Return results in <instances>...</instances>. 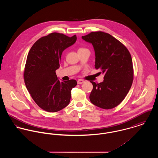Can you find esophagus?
Returning a JSON list of instances; mask_svg holds the SVG:
<instances>
[{
  "instance_id": "1",
  "label": "esophagus",
  "mask_w": 158,
  "mask_h": 158,
  "mask_svg": "<svg viewBox=\"0 0 158 158\" xmlns=\"http://www.w3.org/2000/svg\"><path fill=\"white\" fill-rule=\"evenodd\" d=\"M84 82H85V81H84L83 80H81V79H79V80L77 81V83L79 84V85L83 84Z\"/></svg>"
}]
</instances>
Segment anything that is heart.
<instances>
[{"instance_id": "obj_1", "label": "heart", "mask_w": 158, "mask_h": 158, "mask_svg": "<svg viewBox=\"0 0 158 158\" xmlns=\"http://www.w3.org/2000/svg\"><path fill=\"white\" fill-rule=\"evenodd\" d=\"M86 49H87V48H84V47H80V48H78V51H81V50H86Z\"/></svg>"}]
</instances>
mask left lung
<instances>
[{"label":"left lung","mask_w":158,"mask_h":158,"mask_svg":"<svg viewBox=\"0 0 158 158\" xmlns=\"http://www.w3.org/2000/svg\"><path fill=\"white\" fill-rule=\"evenodd\" d=\"M82 39L93 45L95 68L105 75L102 83L90 81L93 85L90 102L102 109L114 108L123 100L133 83L134 71L131 54L121 42L105 32L92 31L83 36Z\"/></svg>","instance_id":"left-lung-1"}]
</instances>
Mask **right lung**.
<instances>
[{"mask_svg":"<svg viewBox=\"0 0 158 158\" xmlns=\"http://www.w3.org/2000/svg\"><path fill=\"white\" fill-rule=\"evenodd\" d=\"M76 40V35L69 37L52 33L36 41L28 53L24 82L35 102L45 111H59L70 102L71 90L77 86V81L60 82L55 72L60 67L63 50Z\"/></svg>","mask_w":158,"mask_h":158,"instance_id":"obj_1","label":"right lung"}]
</instances>
